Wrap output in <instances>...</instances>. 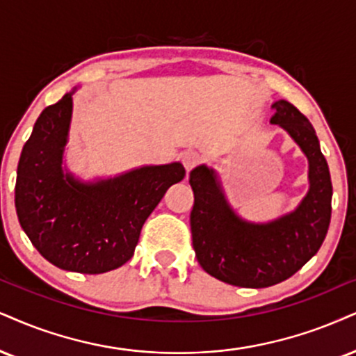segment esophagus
Here are the masks:
<instances>
[{
  "label": "esophagus",
  "mask_w": 356,
  "mask_h": 356,
  "mask_svg": "<svg viewBox=\"0 0 356 356\" xmlns=\"http://www.w3.org/2000/svg\"><path fill=\"white\" fill-rule=\"evenodd\" d=\"M181 163L186 168V171H191L200 163V155L196 152H185L181 155Z\"/></svg>",
  "instance_id": "obj_1"
}]
</instances>
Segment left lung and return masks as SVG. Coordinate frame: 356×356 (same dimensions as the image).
Wrapping results in <instances>:
<instances>
[{"instance_id": "left-lung-1", "label": "left lung", "mask_w": 356, "mask_h": 356, "mask_svg": "<svg viewBox=\"0 0 356 356\" xmlns=\"http://www.w3.org/2000/svg\"><path fill=\"white\" fill-rule=\"evenodd\" d=\"M272 111L270 124L287 130L309 158L310 190L296 211L269 225H251L227 206L213 170L201 165L190 173L196 257L209 275L238 287H270L291 277L317 254L330 225V171L312 124L287 100Z\"/></svg>"}]
</instances>
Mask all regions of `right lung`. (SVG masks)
Here are the masks:
<instances>
[{
	"mask_svg": "<svg viewBox=\"0 0 356 356\" xmlns=\"http://www.w3.org/2000/svg\"><path fill=\"white\" fill-rule=\"evenodd\" d=\"M72 95L42 111L21 152L17 219L44 259L64 270L102 274L134 256L143 222L166 190L185 178L181 163L143 166L84 185L64 175Z\"/></svg>",
	"mask_w": 356,
	"mask_h": 356,
	"instance_id": "1",
	"label": "right lung"
}]
</instances>
